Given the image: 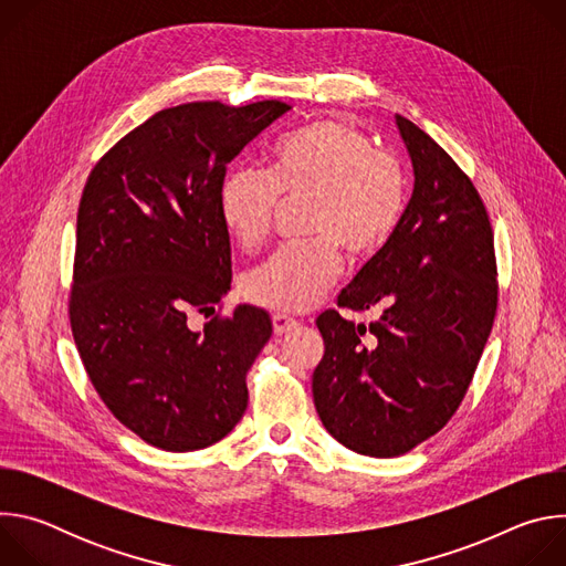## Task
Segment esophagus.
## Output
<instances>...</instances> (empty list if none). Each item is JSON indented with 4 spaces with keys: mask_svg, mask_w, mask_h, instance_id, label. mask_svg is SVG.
<instances>
[{
    "mask_svg": "<svg viewBox=\"0 0 566 566\" xmlns=\"http://www.w3.org/2000/svg\"><path fill=\"white\" fill-rule=\"evenodd\" d=\"M295 327H297V319H295V317L284 315V313H275V315H273V332H275L277 336L291 334Z\"/></svg>",
    "mask_w": 566,
    "mask_h": 566,
    "instance_id": "1",
    "label": "esophagus"
}]
</instances>
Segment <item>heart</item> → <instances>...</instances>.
Instances as JSON below:
<instances>
[{
  "label": "heart",
  "instance_id": "heart-1",
  "mask_svg": "<svg viewBox=\"0 0 566 566\" xmlns=\"http://www.w3.org/2000/svg\"><path fill=\"white\" fill-rule=\"evenodd\" d=\"M408 172L400 158L343 118H317L286 136L269 170L241 166L219 184V217L244 251H258L284 201L306 197L297 244L255 269L244 293L260 306L286 313L311 308L349 260L380 253L408 210Z\"/></svg>",
  "mask_w": 566,
  "mask_h": 566
}]
</instances>
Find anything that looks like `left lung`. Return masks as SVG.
I'll return each instance as SVG.
<instances>
[{
	"mask_svg": "<svg viewBox=\"0 0 566 566\" xmlns=\"http://www.w3.org/2000/svg\"><path fill=\"white\" fill-rule=\"evenodd\" d=\"M415 192L389 244L338 295L340 308L380 317L369 327L336 308L315 325L325 356L313 371L322 426L367 457L406 454L459 410L497 313L491 219L476 188L412 120L396 116Z\"/></svg>",
	"mask_w": 566,
	"mask_h": 566,
	"instance_id": "1",
	"label": "left lung"
}]
</instances>
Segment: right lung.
Segmentation results:
<instances>
[{
	"label": "right lung",
	"mask_w": 566,
	"mask_h": 566,
	"mask_svg": "<svg viewBox=\"0 0 566 566\" xmlns=\"http://www.w3.org/2000/svg\"><path fill=\"white\" fill-rule=\"evenodd\" d=\"M291 107L219 101L160 109L94 166L77 208L71 334L109 412L145 443L221 441L249 406L247 371L273 334L266 311L214 313L230 289L219 217L226 166Z\"/></svg>",
	"instance_id": "1"
}]
</instances>
